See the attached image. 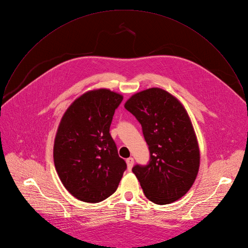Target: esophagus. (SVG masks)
<instances>
[{
    "label": "esophagus",
    "instance_id": "34e87169",
    "mask_svg": "<svg viewBox=\"0 0 248 248\" xmlns=\"http://www.w3.org/2000/svg\"><path fill=\"white\" fill-rule=\"evenodd\" d=\"M126 163H127V167H128L129 170H131V169H132L133 166H134V158H132V157L128 158V159L126 160Z\"/></svg>",
    "mask_w": 248,
    "mask_h": 248
}]
</instances>
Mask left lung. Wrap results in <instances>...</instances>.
<instances>
[{
	"mask_svg": "<svg viewBox=\"0 0 248 248\" xmlns=\"http://www.w3.org/2000/svg\"><path fill=\"white\" fill-rule=\"evenodd\" d=\"M140 123L150 152L146 166L133 172L145 197L167 204L192 187L200 167V149L190 117L171 94L153 87L133 95L124 105Z\"/></svg>",
	"mask_w": 248,
	"mask_h": 248,
	"instance_id": "left-lung-1",
	"label": "left lung"
}]
</instances>
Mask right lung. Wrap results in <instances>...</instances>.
<instances>
[{
	"label": "right lung",
	"instance_id": "1",
	"mask_svg": "<svg viewBox=\"0 0 248 248\" xmlns=\"http://www.w3.org/2000/svg\"><path fill=\"white\" fill-rule=\"evenodd\" d=\"M123 96L101 88L75 100L57 129L53 159L65 188L78 200L99 202L117 189L127 168L109 134Z\"/></svg>",
	"mask_w": 248,
	"mask_h": 248
}]
</instances>
